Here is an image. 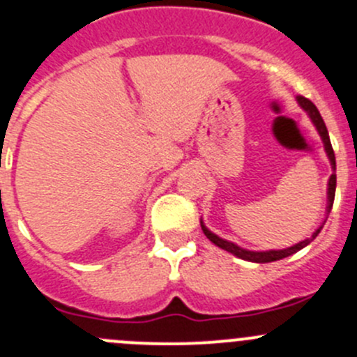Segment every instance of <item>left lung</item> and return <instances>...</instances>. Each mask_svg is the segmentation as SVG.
Returning <instances> with one entry per match:
<instances>
[{
	"mask_svg": "<svg viewBox=\"0 0 357 357\" xmlns=\"http://www.w3.org/2000/svg\"><path fill=\"white\" fill-rule=\"evenodd\" d=\"M298 102H300V105H302V107L305 109L307 112H309L310 119H312V123H314V125H316L317 132H319L321 139H323V142H324V149H326L328 158H330V161H331V167H333V170H335V167H337V165H335L333 147H331L330 135H328L326 125H324V121H323V118H321L319 111H317V107L312 104V102L309 100V98L302 97V95H298ZM335 187H337V175L331 174L330 182H328V213H330L331 206H333ZM201 229H203L204 236H206V238L210 239V241L213 243V245H217L218 248L225 250V252L232 253V255L239 257V259H243V260H250V262H257V264H266V262H274V260H281V259H284V257H290V255H294V253H297L298 250H302L303 246L309 245V243L312 241V239L316 238L317 234H319V231H321V229H323V225H321V227L317 229V231L314 232V234L310 236V238H307L305 241H300L298 245L291 246V248H287V250H271V252H248V250L239 248V246L234 245V243L225 241V239L218 238V236H215L213 232L208 231V229L203 225V222H201Z\"/></svg>",
	"mask_w": 357,
	"mask_h": 357,
	"instance_id": "8db88e82",
	"label": "left lung"
}]
</instances>
